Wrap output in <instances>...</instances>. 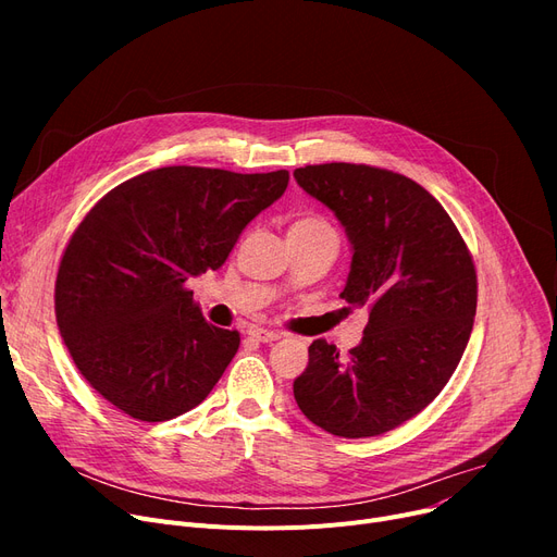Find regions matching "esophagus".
I'll list each match as a JSON object with an SVG mask.
<instances>
[{
  "label": "esophagus",
  "instance_id": "obj_1",
  "mask_svg": "<svg viewBox=\"0 0 557 557\" xmlns=\"http://www.w3.org/2000/svg\"><path fill=\"white\" fill-rule=\"evenodd\" d=\"M248 334H250L255 341H261V343H271V341H277V338H282V334H280V332H273V330H263V327H252Z\"/></svg>",
  "mask_w": 557,
  "mask_h": 557
}]
</instances>
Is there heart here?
<instances>
[{
  "label": "heart",
  "mask_w": 557,
  "mask_h": 557,
  "mask_svg": "<svg viewBox=\"0 0 557 557\" xmlns=\"http://www.w3.org/2000/svg\"><path fill=\"white\" fill-rule=\"evenodd\" d=\"M294 227H305V230H327L330 225H327L325 221H320V219H302V221H298Z\"/></svg>",
  "instance_id": "1"
}]
</instances>
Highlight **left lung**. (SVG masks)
I'll return each instance as SVG.
<instances>
[{
  "label": "left lung",
  "mask_w": 557,
  "mask_h": 557,
  "mask_svg": "<svg viewBox=\"0 0 557 557\" xmlns=\"http://www.w3.org/2000/svg\"><path fill=\"white\" fill-rule=\"evenodd\" d=\"M294 175L345 227L352 263L341 298L368 311L349 357L323 338L309 345L294 397L334 435H382L429 406L460 363L476 315L472 255L443 205L406 175L347 162Z\"/></svg>",
  "instance_id": "left-lung-1"
}]
</instances>
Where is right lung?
I'll list each match as a JSON object with an SVG mask.
<instances>
[{
    "label": "right lung",
    "mask_w": 557,
    "mask_h": 557,
    "mask_svg": "<svg viewBox=\"0 0 557 557\" xmlns=\"http://www.w3.org/2000/svg\"><path fill=\"white\" fill-rule=\"evenodd\" d=\"M288 171L162 166L108 191L65 248L55 320L81 374L141 422L198 406L239 349L185 284L219 271L244 227L273 205Z\"/></svg>",
    "instance_id": "add662e5"
}]
</instances>
